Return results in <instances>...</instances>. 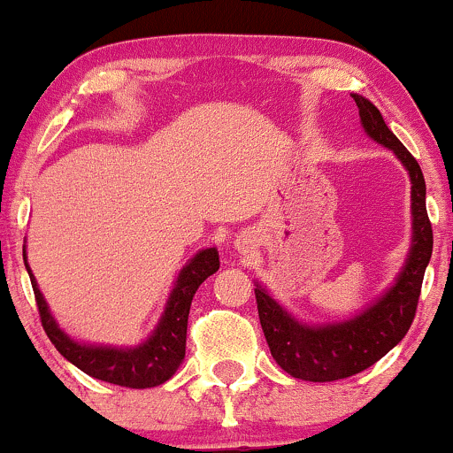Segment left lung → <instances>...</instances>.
Returning a JSON list of instances; mask_svg holds the SVG:
<instances>
[{
  "label": "left lung",
  "mask_w": 453,
  "mask_h": 453,
  "mask_svg": "<svg viewBox=\"0 0 453 453\" xmlns=\"http://www.w3.org/2000/svg\"><path fill=\"white\" fill-rule=\"evenodd\" d=\"M351 97L360 111L364 132L375 142L394 150L400 164L407 168L411 179L413 238L396 283L351 319L306 326L294 319L262 285H257L259 324L270 353L288 375L315 383L357 375L381 360L392 347L404 339L413 324L424 273L433 256V226L426 212V183L418 159L394 136L375 104L357 93H351Z\"/></svg>",
  "instance_id": "left-lung-1"
}]
</instances>
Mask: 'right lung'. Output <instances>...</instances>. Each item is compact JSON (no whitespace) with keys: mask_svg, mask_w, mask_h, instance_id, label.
I'll return each instance as SVG.
<instances>
[{"mask_svg":"<svg viewBox=\"0 0 453 453\" xmlns=\"http://www.w3.org/2000/svg\"><path fill=\"white\" fill-rule=\"evenodd\" d=\"M23 259L31 279V288H34L42 327L50 342L57 347V351L93 379L136 389L161 386L180 366L185 357L187 319H189L191 300H194L197 288L219 270L217 249H202L179 273L173 294L165 303V311L153 334L136 347H111L85 345V342L70 339L49 311V304H46L44 296L40 292L38 283H35V277L31 274L25 249Z\"/></svg>","mask_w":453,"mask_h":453,"instance_id":"right-lung-1","label":"right lung"}]
</instances>
